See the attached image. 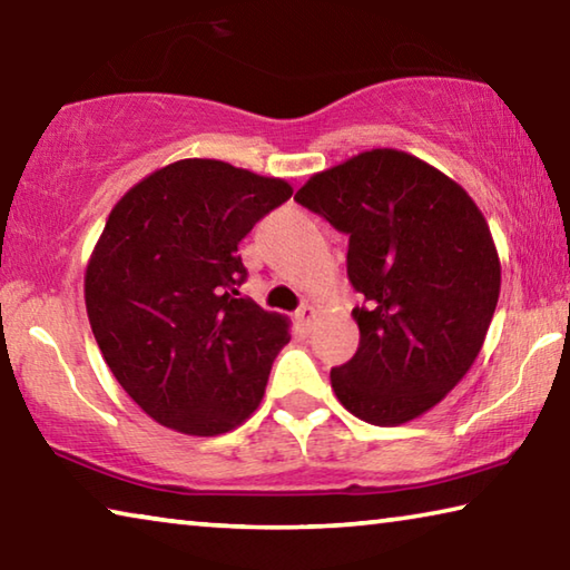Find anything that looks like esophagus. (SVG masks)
I'll return each instance as SVG.
<instances>
[{
	"mask_svg": "<svg viewBox=\"0 0 570 570\" xmlns=\"http://www.w3.org/2000/svg\"><path fill=\"white\" fill-rule=\"evenodd\" d=\"M314 316H316V308L312 304H302L296 308V322L302 326H312Z\"/></svg>",
	"mask_w": 570,
	"mask_h": 570,
	"instance_id": "34e87169",
	"label": "esophagus"
}]
</instances>
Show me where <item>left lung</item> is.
<instances>
[{
  "instance_id": "8db88e82",
  "label": "left lung",
  "mask_w": 570,
  "mask_h": 570,
  "mask_svg": "<svg viewBox=\"0 0 570 570\" xmlns=\"http://www.w3.org/2000/svg\"><path fill=\"white\" fill-rule=\"evenodd\" d=\"M350 236L346 276L364 306L360 350L332 370L354 417L402 424L465 377L493 322L500 262L465 190L445 173L377 148L308 178L294 196Z\"/></svg>"
}]
</instances>
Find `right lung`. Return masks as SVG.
Listing matches in <instances>:
<instances>
[{
  "label": "right lung",
  "mask_w": 570,
  "mask_h": 570,
  "mask_svg": "<svg viewBox=\"0 0 570 570\" xmlns=\"http://www.w3.org/2000/svg\"><path fill=\"white\" fill-rule=\"evenodd\" d=\"M282 178L188 158L110 210L85 272L95 342L138 407L183 435L238 428L264 397L288 322L238 294L240 238L292 198Z\"/></svg>",
  "instance_id": "add662e5"
}]
</instances>
